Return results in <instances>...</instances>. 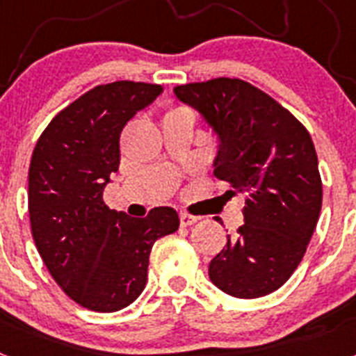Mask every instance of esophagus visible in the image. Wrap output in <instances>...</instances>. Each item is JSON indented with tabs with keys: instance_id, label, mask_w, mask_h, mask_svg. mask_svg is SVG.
<instances>
[{
	"instance_id": "esophagus-1",
	"label": "esophagus",
	"mask_w": 356,
	"mask_h": 356,
	"mask_svg": "<svg viewBox=\"0 0 356 356\" xmlns=\"http://www.w3.org/2000/svg\"><path fill=\"white\" fill-rule=\"evenodd\" d=\"M197 221H200V217L197 216H191V213L180 212V225L181 226H191Z\"/></svg>"
}]
</instances>
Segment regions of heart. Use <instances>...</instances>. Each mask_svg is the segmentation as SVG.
<instances>
[{"label":"heart","instance_id":"obj_1","mask_svg":"<svg viewBox=\"0 0 356 356\" xmlns=\"http://www.w3.org/2000/svg\"><path fill=\"white\" fill-rule=\"evenodd\" d=\"M176 112H178V110H176Z\"/></svg>","mask_w":356,"mask_h":356}]
</instances>
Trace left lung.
<instances>
[{"label": "left lung", "mask_w": 356, "mask_h": 356, "mask_svg": "<svg viewBox=\"0 0 356 356\" xmlns=\"http://www.w3.org/2000/svg\"><path fill=\"white\" fill-rule=\"evenodd\" d=\"M217 140L213 175L246 196L244 225L209 266L217 289L253 300L300 266L323 203L316 147L294 115L248 81L213 78L175 87Z\"/></svg>", "instance_id": "1"}]
</instances>
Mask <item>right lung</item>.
I'll use <instances>...</instances> for the list:
<instances>
[{
  "mask_svg": "<svg viewBox=\"0 0 356 356\" xmlns=\"http://www.w3.org/2000/svg\"><path fill=\"white\" fill-rule=\"evenodd\" d=\"M162 85L114 81L85 92L37 140L28 172L31 235L62 291L94 312H115L144 291L151 248L180 217L159 207L147 217L110 210L103 191L119 169V137Z\"/></svg>",
  "mask_w": 356,
  "mask_h": 356,
  "instance_id": "right-lung-1",
  "label": "right lung"
}]
</instances>
